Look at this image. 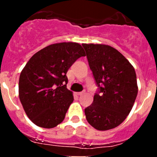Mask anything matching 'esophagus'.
<instances>
[{"mask_svg": "<svg viewBox=\"0 0 157 157\" xmlns=\"http://www.w3.org/2000/svg\"><path fill=\"white\" fill-rule=\"evenodd\" d=\"M84 93H85V92H78V93H77V95L81 96V95H82V94H84Z\"/></svg>", "mask_w": 157, "mask_h": 157, "instance_id": "esophagus-1", "label": "esophagus"}]
</instances>
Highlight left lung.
<instances>
[{
  "label": "left lung",
  "instance_id": "left-lung-1",
  "mask_svg": "<svg viewBox=\"0 0 157 157\" xmlns=\"http://www.w3.org/2000/svg\"><path fill=\"white\" fill-rule=\"evenodd\" d=\"M99 93L86 109L88 123L98 130L120 125L130 112L138 94L135 70L117 49L102 44H82Z\"/></svg>",
  "mask_w": 157,
  "mask_h": 157
}]
</instances>
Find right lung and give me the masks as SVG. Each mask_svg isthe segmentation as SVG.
I'll return each mask as SVG.
<instances>
[{
  "label": "right lung",
  "instance_id": "obj_1",
  "mask_svg": "<svg viewBox=\"0 0 157 157\" xmlns=\"http://www.w3.org/2000/svg\"><path fill=\"white\" fill-rule=\"evenodd\" d=\"M84 56L78 43H56L36 52L25 65L19 76V100L37 127L53 128L64 120L74 101L67 88L66 74L76 59Z\"/></svg>",
  "mask_w": 157,
  "mask_h": 157
}]
</instances>
